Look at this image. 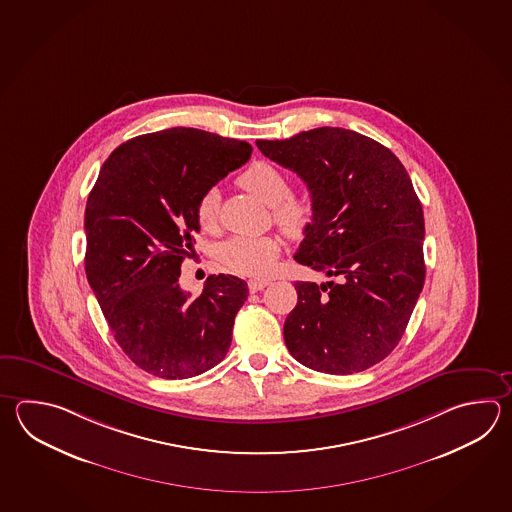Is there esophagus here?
<instances>
[{"label": "esophagus", "mask_w": 512, "mask_h": 512, "mask_svg": "<svg viewBox=\"0 0 512 512\" xmlns=\"http://www.w3.org/2000/svg\"><path fill=\"white\" fill-rule=\"evenodd\" d=\"M270 284V281H266V279H251L248 282V286H250V292H261L262 288H266Z\"/></svg>", "instance_id": "1"}]
</instances>
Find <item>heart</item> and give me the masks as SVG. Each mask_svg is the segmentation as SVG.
<instances>
[{"instance_id": "1", "label": "heart", "mask_w": 512, "mask_h": 512, "mask_svg": "<svg viewBox=\"0 0 512 512\" xmlns=\"http://www.w3.org/2000/svg\"><path fill=\"white\" fill-rule=\"evenodd\" d=\"M239 184L273 208V219L288 235H301L312 222L313 204L308 197L292 195L290 177L272 162H253L239 175ZM219 219V193L208 189L197 204L202 230L215 228ZM279 255V240L273 237H231L222 242L219 259L231 272L248 277H266Z\"/></svg>"}]
</instances>
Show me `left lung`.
Wrapping results in <instances>:
<instances>
[{
    "label": "left lung",
    "instance_id": "8db88e82",
    "mask_svg": "<svg viewBox=\"0 0 512 512\" xmlns=\"http://www.w3.org/2000/svg\"><path fill=\"white\" fill-rule=\"evenodd\" d=\"M257 147L312 195V222L293 259L332 277L295 282L297 304L284 323L290 354L334 376L377 365L401 341L425 282V219L407 169L388 147L341 127Z\"/></svg>",
    "mask_w": 512,
    "mask_h": 512
}]
</instances>
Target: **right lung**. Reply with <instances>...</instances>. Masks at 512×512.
I'll list each match as a JSON object with an SVG mask.
<instances>
[{"label":"right lung","instance_id":"obj_1","mask_svg":"<svg viewBox=\"0 0 512 512\" xmlns=\"http://www.w3.org/2000/svg\"><path fill=\"white\" fill-rule=\"evenodd\" d=\"M251 151L193 127L135 136L109 155L89 193L87 281L116 343L153 376H199L228 354L248 284L211 275L191 299L178 277L200 230V197Z\"/></svg>","mask_w":512,"mask_h":512}]
</instances>
